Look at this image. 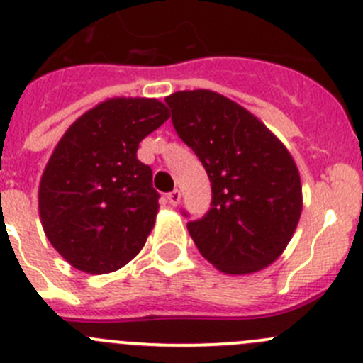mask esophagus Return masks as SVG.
Here are the masks:
<instances>
[{
    "label": "esophagus",
    "mask_w": 363,
    "mask_h": 363,
    "mask_svg": "<svg viewBox=\"0 0 363 363\" xmlns=\"http://www.w3.org/2000/svg\"><path fill=\"white\" fill-rule=\"evenodd\" d=\"M167 202L174 207L177 206V203L181 202V191H179V189H174V191L167 193Z\"/></svg>",
    "instance_id": "34e87169"
}]
</instances>
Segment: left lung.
<instances>
[{
  "label": "left lung",
  "instance_id": "left-lung-1",
  "mask_svg": "<svg viewBox=\"0 0 363 363\" xmlns=\"http://www.w3.org/2000/svg\"><path fill=\"white\" fill-rule=\"evenodd\" d=\"M164 103L211 181L209 211L188 221L199 252L228 275L275 262L301 214V181L289 150L259 118L216 92H175Z\"/></svg>",
  "mask_w": 363,
  "mask_h": 363
}]
</instances>
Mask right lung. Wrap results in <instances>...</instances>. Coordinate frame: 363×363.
I'll use <instances>...</instances> for the list:
<instances>
[{"label": "right lung", "mask_w": 363, "mask_h": 363, "mask_svg": "<svg viewBox=\"0 0 363 363\" xmlns=\"http://www.w3.org/2000/svg\"><path fill=\"white\" fill-rule=\"evenodd\" d=\"M163 103L117 97L81 115L49 157L38 213L49 242L76 269L104 275L135 259L160 209L140 142L168 121Z\"/></svg>", "instance_id": "obj_1"}]
</instances>
